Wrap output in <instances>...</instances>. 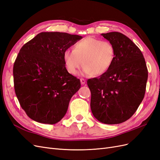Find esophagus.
<instances>
[{
  "mask_svg": "<svg viewBox=\"0 0 160 160\" xmlns=\"http://www.w3.org/2000/svg\"><path fill=\"white\" fill-rule=\"evenodd\" d=\"M80 81H81V83L82 85H84V84L85 83V79H83V78L80 79Z\"/></svg>",
  "mask_w": 160,
  "mask_h": 160,
  "instance_id": "esophagus-1",
  "label": "esophagus"
}]
</instances>
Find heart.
<instances>
[{
    "mask_svg": "<svg viewBox=\"0 0 160 160\" xmlns=\"http://www.w3.org/2000/svg\"><path fill=\"white\" fill-rule=\"evenodd\" d=\"M115 49L109 41L87 37L77 42L73 50L66 49L63 52L65 67L71 75H76L79 69L84 66V75H100L107 71L112 65Z\"/></svg>",
    "mask_w": 160,
    "mask_h": 160,
    "instance_id": "1",
    "label": "heart"
}]
</instances>
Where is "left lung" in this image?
<instances>
[{"mask_svg":"<svg viewBox=\"0 0 160 160\" xmlns=\"http://www.w3.org/2000/svg\"><path fill=\"white\" fill-rule=\"evenodd\" d=\"M114 47L109 69L99 77L88 80L91 109L99 122L118 124L135 113L144 98L148 71L142 51L119 32L101 34Z\"/></svg>","mask_w":160,"mask_h":160,"instance_id":"1","label":"left lung"}]
</instances>
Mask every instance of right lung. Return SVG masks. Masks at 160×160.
Masks as SVG:
<instances>
[{
	"label": "right lung",
	"instance_id": "obj_1",
	"mask_svg": "<svg viewBox=\"0 0 160 160\" xmlns=\"http://www.w3.org/2000/svg\"><path fill=\"white\" fill-rule=\"evenodd\" d=\"M82 38L42 32L19 51L13 65L14 91L21 108L32 120L52 125L66 114L81 82L67 71L63 52Z\"/></svg>",
	"mask_w": 160,
	"mask_h": 160
}]
</instances>
